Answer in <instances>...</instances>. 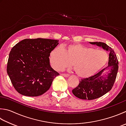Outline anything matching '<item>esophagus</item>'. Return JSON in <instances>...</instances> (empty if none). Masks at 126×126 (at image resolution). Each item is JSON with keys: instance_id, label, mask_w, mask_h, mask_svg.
<instances>
[{"instance_id": "obj_1", "label": "esophagus", "mask_w": 126, "mask_h": 126, "mask_svg": "<svg viewBox=\"0 0 126 126\" xmlns=\"http://www.w3.org/2000/svg\"><path fill=\"white\" fill-rule=\"evenodd\" d=\"M61 75L65 77H69V76H70L68 74H67V73H66H66H61Z\"/></svg>"}]
</instances>
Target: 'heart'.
<instances>
[{"mask_svg":"<svg viewBox=\"0 0 126 126\" xmlns=\"http://www.w3.org/2000/svg\"><path fill=\"white\" fill-rule=\"evenodd\" d=\"M109 60L105 51L96 50L79 43L57 47L50 54V61L54 69L59 70L71 65L78 77L91 76L103 68Z\"/></svg>","mask_w":126,"mask_h":126,"instance_id":"1","label":"heart"}]
</instances>
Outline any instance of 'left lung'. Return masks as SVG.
<instances>
[{"instance_id":"obj_1","label":"left lung","mask_w":126,"mask_h":126,"mask_svg":"<svg viewBox=\"0 0 126 126\" xmlns=\"http://www.w3.org/2000/svg\"><path fill=\"white\" fill-rule=\"evenodd\" d=\"M110 52L108 66L93 76L82 79L78 86L72 90L77 98L93 100L104 95L112 89L118 69L117 56L112 49L103 42H90Z\"/></svg>"}]
</instances>
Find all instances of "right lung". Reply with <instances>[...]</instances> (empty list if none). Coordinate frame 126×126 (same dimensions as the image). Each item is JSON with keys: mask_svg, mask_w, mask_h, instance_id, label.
<instances>
[{"mask_svg": "<svg viewBox=\"0 0 126 126\" xmlns=\"http://www.w3.org/2000/svg\"><path fill=\"white\" fill-rule=\"evenodd\" d=\"M59 41L25 39L11 49L7 73L14 87L25 96H37L46 93L59 75L50 65V54Z\"/></svg>", "mask_w": 126, "mask_h": 126, "instance_id": "1", "label": "right lung"}]
</instances>
